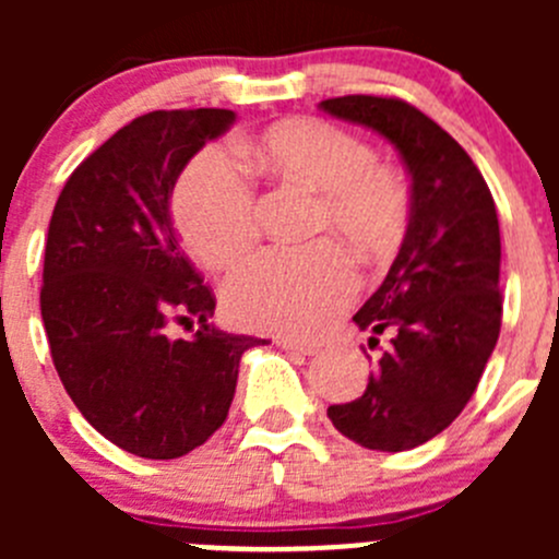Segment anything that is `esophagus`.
I'll return each instance as SVG.
<instances>
[{"mask_svg":"<svg viewBox=\"0 0 559 559\" xmlns=\"http://www.w3.org/2000/svg\"><path fill=\"white\" fill-rule=\"evenodd\" d=\"M275 346L286 348V352L306 354V357H313V354H319V346H316V343H302V341H295V337H275Z\"/></svg>","mask_w":559,"mask_h":559,"instance_id":"1","label":"esophagus"}]
</instances>
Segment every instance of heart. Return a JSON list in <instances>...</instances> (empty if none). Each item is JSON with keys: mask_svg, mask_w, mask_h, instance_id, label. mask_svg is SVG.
Returning <instances> with one entry per match:
<instances>
[{"mask_svg": "<svg viewBox=\"0 0 559 559\" xmlns=\"http://www.w3.org/2000/svg\"><path fill=\"white\" fill-rule=\"evenodd\" d=\"M259 173L319 191L316 233H337L362 259H386L405 240L411 189L348 129L316 116L275 121L240 143ZM173 222L186 251L211 270L233 267L257 243L253 189L222 148L191 156L173 189ZM357 292V273L335 240L267 251L224 286V306L253 330L313 335Z\"/></svg>", "mask_w": 559, "mask_h": 559, "instance_id": "obj_1", "label": "heart"}]
</instances>
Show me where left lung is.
Segmentation results:
<instances>
[{
	"mask_svg": "<svg viewBox=\"0 0 559 559\" xmlns=\"http://www.w3.org/2000/svg\"><path fill=\"white\" fill-rule=\"evenodd\" d=\"M319 107L386 138L411 175L408 233L384 284L354 316L359 330L389 332L392 346L357 400L326 408L348 441L405 452L462 414L498 343V211L465 148L414 105L348 94Z\"/></svg>",
	"mask_w": 559,
	"mask_h": 559,
	"instance_id": "8db88e82",
	"label": "left lung"
}]
</instances>
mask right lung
<instances>
[{
    "mask_svg": "<svg viewBox=\"0 0 559 559\" xmlns=\"http://www.w3.org/2000/svg\"><path fill=\"white\" fill-rule=\"evenodd\" d=\"M233 121L222 107L134 118L75 167L50 216L39 311L56 373L94 430L145 460L202 447L240 357L264 343L207 324L216 297L170 218L178 175ZM173 320L201 330L170 338Z\"/></svg>",
    "mask_w": 559,
    "mask_h": 559,
    "instance_id": "obj_1",
    "label": "right lung"
}]
</instances>
